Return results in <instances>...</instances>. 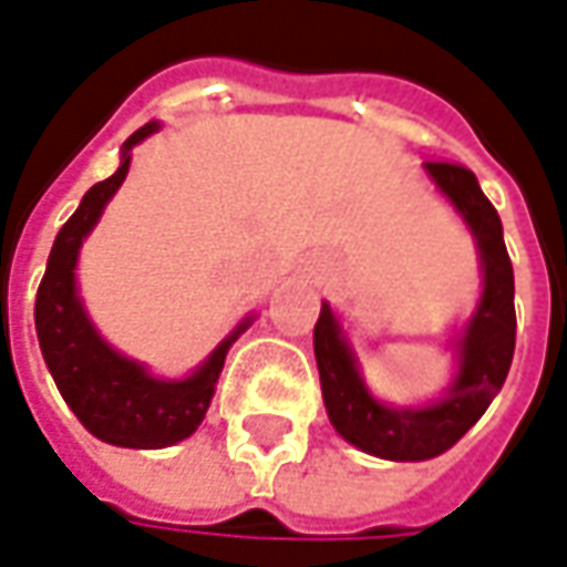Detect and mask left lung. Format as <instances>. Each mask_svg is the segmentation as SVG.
<instances>
[{"instance_id":"left-lung-1","label":"left lung","mask_w":567,"mask_h":567,"mask_svg":"<svg viewBox=\"0 0 567 567\" xmlns=\"http://www.w3.org/2000/svg\"><path fill=\"white\" fill-rule=\"evenodd\" d=\"M424 171L471 227L484 271L481 302L452 340L458 371L450 390L421 409L386 405L368 393L355 352L328 302H321L315 324V359L330 424L346 443L390 462H424L455 446L503 390L515 355V275L503 221L465 165L427 162Z\"/></svg>"}]
</instances>
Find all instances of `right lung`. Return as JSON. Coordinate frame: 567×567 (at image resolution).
I'll return each instance as SVG.
<instances>
[{
  "instance_id": "1",
  "label": "right lung",
  "mask_w": 567,
  "mask_h": 567,
  "mask_svg": "<svg viewBox=\"0 0 567 567\" xmlns=\"http://www.w3.org/2000/svg\"><path fill=\"white\" fill-rule=\"evenodd\" d=\"M155 131L158 121H150L146 127L127 136L121 150V168L109 181L90 186L78 212L64 221L52 243L33 309L45 368L52 371L71 412L90 434L127 450H162L193 434L212 405L227 349L249 328L246 318L184 381H158L143 364L115 352L86 318L74 284L80 246L96 227L105 203L124 184L131 168V150Z\"/></svg>"
}]
</instances>
